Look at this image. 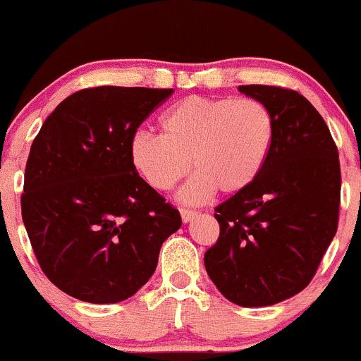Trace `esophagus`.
Here are the masks:
<instances>
[{"label": "esophagus", "mask_w": 361, "mask_h": 361, "mask_svg": "<svg viewBox=\"0 0 361 361\" xmlns=\"http://www.w3.org/2000/svg\"><path fill=\"white\" fill-rule=\"evenodd\" d=\"M180 217H182V222H189V221H192V219H195V215H196V212L195 210H191V208H180Z\"/></svg>", "instance_id": "esophagus-1"}]
</instances>
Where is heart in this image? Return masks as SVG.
Returning <instances> with one entry per match:
<instances>
[{
	"mask_svg": "<svg viewBox=\"0 0 361 361\" xmlns=\"http://www.w3.org/2000/svg\"><path fill=\"white\" fill-rule=\"evenodd\" d=\"M161 135L139 132L130 144L137 172L156 191H170L189 172L196 176L180 198L200 203L217 189L236 195L259 177L274 140V120L257 99L192 95L173 104L159 120Z\"/></svg>",
	"mask_w": 361,
	"mask_h": 361,
	"instance_id": "heart-1",
	"label": "heart"
}]
</instances>
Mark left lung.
Listing matches in <instances>:
<instances>
[{"mask_svg":"<svg viewBox=\"0 0 361 361\" xmlns=\"http://www.w3.org/2000/svg\"><path fill=\"white\" fill-rule=\"evenodd\" d=\"M274 120L259 177L215 208L217 241L205 254L210 280L238 306L281 302L310 285L339 224V151L322 114L299 92L241 85Z\"/></svg>","mask_w":361,"mask_h":361,"instance_id":"8db88e82","label":"left lung"}]
</instances>
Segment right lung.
<instances>
[{"label":"right lung","mask_w":361,"mask_h":361,"mask_svg":"<svg viewBox=\"0 0 361 361\" xmlns=\"http://www.w3.org/2000/svg\"><path fill=\"white\" fill-rule=\"evenodd\" d=\"M172 88L94 87L62 100L32 140L22 221L48 280L114 304L147 283L180 214L133 166L130 144Z\"/></svg>","instance_id":"obj_1"}]
</instances>
